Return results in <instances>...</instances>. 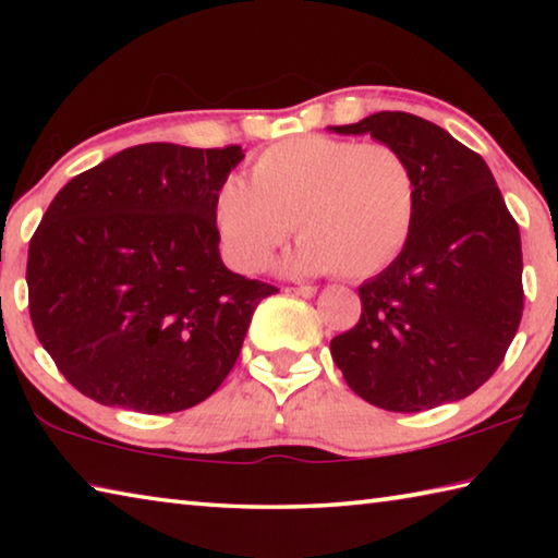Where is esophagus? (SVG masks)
<instances>
[{
	"instance_id": "34e87169",
	"label": "esophagus",
	"mask_w": 558,
	"mask_h": 558,
	"mask_svg": "<svg viewBox=\"0 0 558 558\" xmlns=\"http://www.w3.org/2000/svg\"><path fill=\"white\" fill-rule=\"evenodd\" d=\"M292 292H298L300 298H315L317 288L315 286H298V288H292Z\"/></svg>"
}]
</instances>
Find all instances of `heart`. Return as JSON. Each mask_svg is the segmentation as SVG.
<instances>
[{
    "mask_svg": "<svg viewBox=\"0 0 558 558\" xmlns=\"http://www.w3.org/2000/svg\"><path fill=\"white\" fill-rule=\"evenodd\" d=\"M214 211L223 256L235 270L266 268L295 223L302 241L282 270L366 278L389 266L409 241L415 174L391 145L300 135L260 153L251 184L226 179Z\"/></svg>",
    "mask_w": 558,
    "mask_h": 558,
    "instance_id": "heart-1",
    "label": "heart"
}]
</instances>
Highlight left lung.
I'll return each mask as SVG.
<instances>
[{
  "mask_svg": "<svg viewBox=\"0 0 558 558\" xmlns=\"http://www.w3.org/2000/svg\"><path fill=\"white\" fill-rule=\"evenodd\" d=\"M337 135H372L409 159L415 216L389 268L359 288L362 317L329 342L349 389L415 413L477 391L522 319V241L483 157L411 112H374Z\"/></svg>",
  "mask_w": 558,
  "mask_h": 558,
  "instance_id": "obj_1",
  "label": "left lung"
}]
</instances>
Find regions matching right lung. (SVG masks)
<instances>
[{
    "label": "right lung",
    "mask_w": 558,
    "mask_h": 558,
    "mask_svg": "<svg viewBox=\"0 0 558 558\" xmlns=\"http://www.w3.org/2000/svg\"><path fill=\"white\" fill-rule=\"evenodd\" d=\"M239 145L128 147L73 177L29 243L36 337L75 389L140 413L192 409L278 292L223 266L216 194Z\"/></svg>",
    "instance_id": "1"
}]
</instances>
